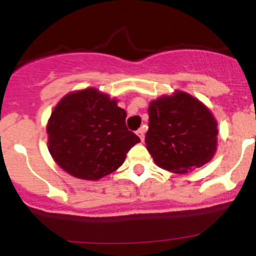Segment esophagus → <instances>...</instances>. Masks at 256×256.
I'll use <instances>...</instances> for the list:
<instances>
[{
	"mask_svg": "<svg viewBox=\"0 0 256 256\" xmlns=\"http://www.w3.org/2000/svg\"><path fill=\"white\" fill-rule=\"evenodd\" d=\"M137 136H138L140 140L144 142V128H141V130H137Z\"/></svg>",
	"mask_w": 256,
	"mask_h": 256,
	"instance_id": "obj_1",
	"label": "esophagus"
}]
</instances>
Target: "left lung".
<instances>
[{
    "label": "left lung",
    "instance_id": "1",
    "mask_svg": "<svg viewBox=\"0 0 256 256\" xmlns=\"http://www.w3.org/2000/svg\"><path fill=\"white\" fill-rule=\"evenodd\" d=\"M146 148L158 166L184 174L209 162L216 151L218 123L191 94L176 91L148 105Z\"/></svg>",
    "mask_w": 256,
    "mask_h": 256
}]
</instances>
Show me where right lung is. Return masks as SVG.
Returning <instances> with one entry per match:
<instances>
[{"label":"right lung","instance_id":"obj_1","mask_svg":"<svg viewBox=\"0 0 256 256\" xmlns=\"http://www.w3.org/2000/svg\"><path fill=\"white\" fill-rule=\"evenodd\" d=\"M126 112L96 88L65 94L47 123L48 151L61 169L97 180L116 170L141 140L126 126Z\"/></svg>","mask_w":256,"mask_h":256}]
</instances>
